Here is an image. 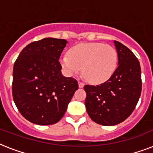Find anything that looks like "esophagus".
<instances>
[{
    "mask_svg": "<svg viewBox=\"0 0 153 153\" xmlns=\"http://www.w3.org/2000/svg\"><path fill=\"white\" fill-rule=\"evenodd\" d=\"M83 86H84V83H83V82H82L79 81V88H82Z\"/></svg>",
    "mask_w": 153,
    "mask_h": 153,
    "instance_id": "obj_1",
    "label": "esophagus"
}]
</instances>
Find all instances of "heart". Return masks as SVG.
Wrapping results in <instances>:
<instances>
[{
	"label": "heart",
	"mask_w": 153,
	"mask_h": 153,
	"mask_svg": "<svg viewBox=\"0 0 153 153\" xmlns=\"http://www.w3.org/2000/svg\"><path fill=\"white\" fill-rule=\"evenodd\" d=\"M60 63L70 75L82 74L89 82L102 83L110 79L117 66V53L108 44L84 43L72 48L69 53L62 55Z\"/></svg>",
	"instance_id": "obj_1"
}]
</instances>
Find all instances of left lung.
<instances>
[{"label": "left lung", "instance_id": "8db88e82", "mask_svg": "<svg viewBox=\"0 0 153 153\" xmlns=\"http://www.w3.org/2000/svg\"><path fill=\"white\" fill-rule=\"evenodd\" d=\"M118 65L106 82L86 85V111L94 122L102 126H115L130 116L141 93L140 62L129 49L114 40Z\"/></svg>", "mask_w": 153, "mask_h": 153}]
</instances>
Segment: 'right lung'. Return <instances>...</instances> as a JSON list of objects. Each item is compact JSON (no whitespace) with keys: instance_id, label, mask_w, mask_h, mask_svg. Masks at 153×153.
<instances>
[{"instance_id":"add662e5","label":"right lung","mask_w":153,"mask_h":153,"mask_svg":"<svg viewBox=\"0 0 153 153\" xmlns=\"http://www.w3.org/2000/svg\"><path fill=\"white\" fill-rule=\"evenodd\" d=\"M67 41L44 38L23 49L13 72V97L18 110L32 123L48 126L64 115L78 82L62 74L59 57Z\"/></svg>"}]
</instances>
